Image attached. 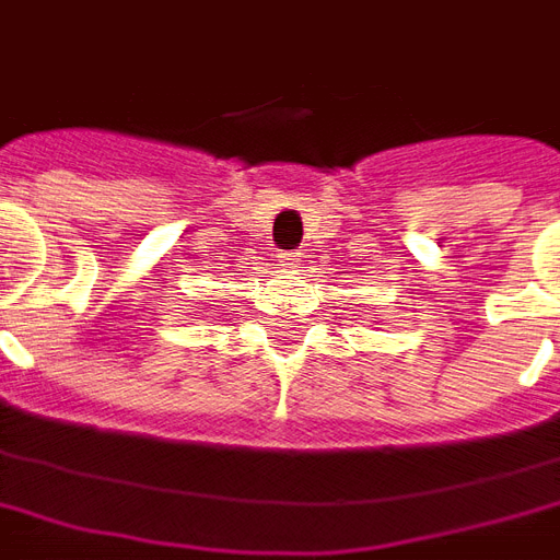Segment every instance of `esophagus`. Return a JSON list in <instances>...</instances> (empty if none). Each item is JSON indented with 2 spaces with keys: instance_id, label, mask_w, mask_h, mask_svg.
I'll use <instances>...</instances> for the list:
<instances>
[{
  "instance_id": "1",
  "label": "esophagus",
  "mask_w": 560,
  "mask_h": 560,
  "mask_svg": "<svg viewBox=\"0 0 560 560\" xmlns=\"http://www.w3.org/2000/svg\"><path fill=\"white\" fill-rule=\"evenodd\" d=\"M301 259H304V254H298V250H283V254H280V262L283 265H298Z\"/></svg>"
}]
</instances>
